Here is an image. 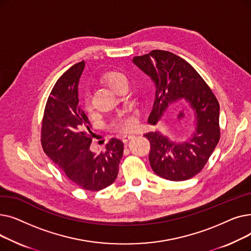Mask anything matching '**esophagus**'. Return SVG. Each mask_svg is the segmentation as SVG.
Wrapping results in <instances>:
<instances>
[{
    "label": "esophagus",
    "mask_w": 251,
    "mask_h": 251,
    "mask_svg": "<svg viewBox=\"0 0 251 251\" xmlns=\"http://www.w3.org/2000/svg\"><path fill=\"white\" fill-rule=\"evenodd\" d=\"M135 135L134 134H126V135H123L122 136V140H123V142H127L128 140H130L131 138H133Z\"/></svg>",
    "instance_id": "obj_1"
}]
</instances>
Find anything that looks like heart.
Segmentation results:
<instances>
[{
  "instance_id": "heart-1",
  "label": "heart",
  "mask_w": 251,
  "mask_h": 251,
  "mask_svg": "<svg viewBox=\"0 0 251 251\" xmlns=\"http://www.w3.org/2000/svg\"><path fill=\"white\" fill-rule=\"evenodd\" d=\"M123 79H126V77L122 73H119V72H109L107 74H104L103 76V81L107 83L112 89L116 85V83H118L120 80H123ZM85 105L87 109L90 108L88 98L85 99ZM134 124H135L134 118L127 113L121 114L117 119V121L115 122V126L118 129L124 130V131L131 129L134 126Z\"/></svg>"
}]
</instances>
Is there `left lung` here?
<instances>
[{
	"mask_svg": "<svg viewBox=\"0 0 251 251\" xmlns=\"http://www.w3.org/2000/svg\"><path fill=\"white\" fill-rule=\"evenodd\" d=\"M132 62L155 87L150 124L156 125L176 103L185 102L194 114V131L188 139L177 142L160 130L144 134L151 143L153 172L170 181L188 180L201 172L219 142V102L192 66L173 52L153 50Z\"/></svg>",
	"mask_w": 251,
	"mask_h": 251,
	"instance_id": "8db88e82",
	"label": "left lung"
}]
</instances>
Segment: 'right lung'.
I'll return each mask as SVG.
<instances>
[{"instance_id": "right-lung-1", "label": "right lung", "mask_w": 251, "mask_h": 251, "mask_svg": "<svg viewBox=\"0 0 251 251\" xmlns=\"http://www.w3.org/2000/svg\"><path fill=\"white\" fill-rule=\"evenodd\" d=\"M84 66V61L73 65L52 87L43 119L42 144L68 179L82 189L99 191L116 180L124 144L112 138L105 151H90L91 125L78 100Z\"/></svg>"}]
</instances>
